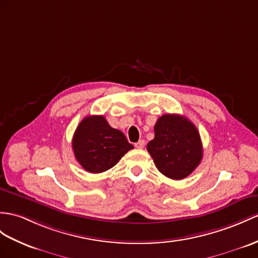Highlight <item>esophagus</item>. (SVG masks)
Here are the masks:
<instances>
[{"mask_svg": "<svg viewBox=\"0 0 258 258\" xmlns=\"http://www.w3.org/2000/svg\"><path fill=\"white\" fill-rule=\"evenodd\" d=\"M144 144H146V142H144V140H139V141H138V142L135 144V147H136L137 149H142V148H144Z\"/></svg>", "mask_w": 258, "mask_h": 258, "instance_id": "esophagus-1", "label": "esophagus"}]
</instances>
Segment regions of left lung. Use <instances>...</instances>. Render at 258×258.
<instances>
[{
	"mask_svg": "<svg viewBox=\"0 0 258 258\" xmlns=\"http://www.w3.org/2000/svg\"><path fill=\"white\" fill-rule=\"evenodd\" d=\"M154 139L147 150L159 171L172 179H183L194 172L203 159L198 130L180 115L161 116L154 125Z\"/></svg>",
	"mask_w": 258,
	"mask_h": 258,
	"instance_id": "left-lung-1",
	"label": "left lung"
}]
</instances>
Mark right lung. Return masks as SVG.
I'll return each instance as SVG.
<instances>
[{"label": "right lung", "mask_w": 258, "mask_h": 258, "mask_svg": "<svg viewBox=\"0 0 258 258\" xmlns=\"http://www.w3.org/2000/svg\"><path fill=\"white\" fill-rule=\"evenodd\" d=\"M72 148L85 171L102 173L115 166L134 146L120 130L111 128L104 116H87L75 130Z\"/></svg>", "instance_id": "obj_1"}]
</instances>
